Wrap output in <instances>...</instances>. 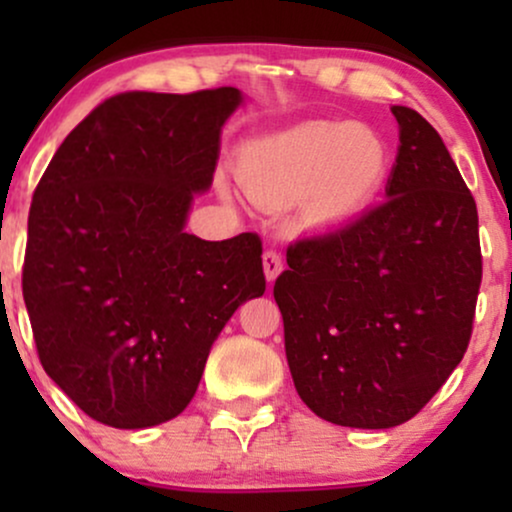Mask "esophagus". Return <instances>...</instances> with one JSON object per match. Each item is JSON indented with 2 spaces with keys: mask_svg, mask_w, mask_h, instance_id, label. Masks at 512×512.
Returning <instances> with one entry per match:
<instances>
[{
  "mask_svg": "<svg viewBox=\"0 0 512 512\" xmlns=\"http://www.w3.org/2000/svg\"><path fill=\"white\" fill-rule=\"evenodd\" d=\"M262 264H264V276H267V281H274L276 276L281 274V269H284V260H281V252H276V250L264 252Z\"/></svg>",
  "mask_w": 512,
  "mask_h": 512,
  "instance_id": "1",
  "label": "esophagus"
}]
</instances>
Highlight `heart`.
<instances>
[{
    "instance_id": "heart-1",
    "label": "heart",
    "mask_w": 512,
    "mask_h": 512,
    "mask_svg": "<svg viewBox=\"0 0 512 512\" xmlns=\"http://www.w3.org/2000/svg\"><path fill=\"white\" fill-rule=\"evenodd\" d=\"M387 146L354 122H308L248 146L240 180L255 202L289 207L305 199L308 221L354 216L387 173Z\"/></svg>"
}]
</instances>
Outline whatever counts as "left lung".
I'll use <instances>...</instances> for the list:
<instances>
[{
	"label": "left lung",
	"instance_id": "1",
	"mask_svg": "<svg viewBox=\"0 0 512 512\" xmlns=\"http://www.w3.org/2000/svg\"><path fill=\"white\" fill-rule=\"evenodd\" d=\"M392 115L385 202L296 240L274 284L298 395L349 428H392L426 407L467 351L481 286L472 192L424 117Z\"/></svg>",
	"mask_w": 512,
	"mask_h": 512
}]
</instances>
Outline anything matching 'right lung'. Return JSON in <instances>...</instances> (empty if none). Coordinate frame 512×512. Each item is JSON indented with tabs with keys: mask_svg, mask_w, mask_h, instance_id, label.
Returning a JSON list of instances; mask_svg holds the SVG:
<instances>
[{
	"mask_svg": "<svg viewBox=\"0 0 512 512\" xmlns=\"http://www.w3.org/2000/svg\"><path fill=\"white\" fill-rule=\"evenodd\" d=\"M238 88L129 91L81 120L35 187L23 301L45 373L113 428L175 419L211 344L264 293L262 240L185 233Z\"/></svg>",
	"mask_w": 512,
	"mask_h": 512,
	"instance_id": "1",
	"label": "right lung"
}]
</instances>
